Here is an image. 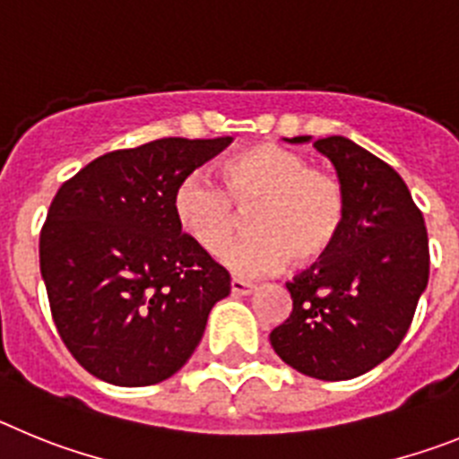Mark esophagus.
<instances>
[{
	"label": "esophagus",
	"instance_id": "obj_1",
	"mask_svg": "<svg viewBox=\"0 0 459 459\" xmlns=\"http://www.w3.org/2000/svg\"><path fill=\"white\" fill-rule=\"evenodd\" d=\"M230 287H232V296H250L255 291V285H250V282H243V280H238V278H232Z\"/></svg>",
	"mask_w": 459,
	"mask_h": 459
}]
</instances>
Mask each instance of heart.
I'll return each instance as SVG.
<instances>
[{
	"label": "heart",
	"mask_w": 459,
	"mask_h": 459,
	"mask_svg": "<svg viewBox=\"0 0 459 459\" xmlns=\"http://www.w3.org/2000/svg\"><path fill=\"white\" fill-rule=\"evenodd\" d=\"M174 218L206 255H218L241 232L250 213L253 237L222 255L241 278L315 264L340 241L347 195L335 174L307 163L303 153L259 142L221 165V186L206 174H186L174 188Z\"/></svg>",
	"instance_id": "b5f03b06"
}]
</instances>
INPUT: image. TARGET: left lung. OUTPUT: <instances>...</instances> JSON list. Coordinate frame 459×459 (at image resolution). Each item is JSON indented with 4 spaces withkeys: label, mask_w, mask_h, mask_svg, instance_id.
Instances as JSON below:
<instances>
[{
    "label": "left lung",
    "mask_w": 459,
    "mask_h": 459,
    "mask_svg": "<svg viewBox=\"0 0 459 459\" xmlns=\"http://www.w3.org/2000/svg\"><path fill=\"white\" fill-rule=\"evenodd\" d=\"M315 149L338 172L347 222L335 248L287 282L291 312L269 340L301 375L344 381L379 366L407 335L429 278L428 230L403 177L381 158L342 135Z\"/></svg>",
    "instance_id": "obj_1"
}]
</instances>
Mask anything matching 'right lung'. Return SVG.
I'll return each instance as SVG.
<instances>
[{
  "label": "right lung",
  "mask_w": 459,
  "mask_h": 459,
  "mask_svg": "<svg viewBox=\"0 0 459 459\" xmlns=\"http://www.w3.org/2000/svg\"><path fill=\"white\" fill-rule=\"evenodd\" d=\"M232 137H163L96 158L59 188L40 232L52 319L75 360L115 386L186 366L230 273L174 218V188Z\"/></svg>",
  "instance_id": "obj_1"
}]
</instances>
